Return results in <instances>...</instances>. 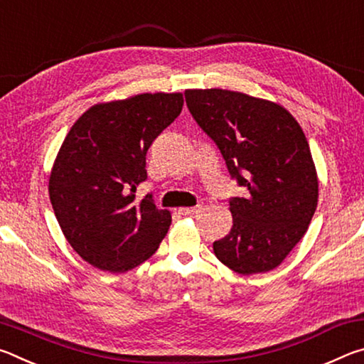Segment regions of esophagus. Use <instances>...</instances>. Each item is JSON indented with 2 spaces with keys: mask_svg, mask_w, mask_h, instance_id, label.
Instances as JSON below:
<instances>
[{
  "mask_svg": "<svg viewBox=\"0 0 364 364\" xmlns=\"http://www.w3.org/2000/svg\"><path fill=\"white\" fill-rule=\"evenodd\" d=\"M202 210V207L200 205H196V207H186V208H180V212L181 215H184V217H186V215H196V213H199Z\"/></svg>",
  "mask_w": 364,
  "mask_h": 364,
  "instance_id": "esophagus-1",
  "label": "esophagus"
}]
</instances>
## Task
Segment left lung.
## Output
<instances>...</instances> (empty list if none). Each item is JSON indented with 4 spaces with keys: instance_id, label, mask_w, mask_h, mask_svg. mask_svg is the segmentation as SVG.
Returning <instances> with one entry per match:
<instances>
[{
    "instance_id": "8db88e82",
    "label": "left lung",
    "mask_w": 364,
    "mask_h": 364,
    "mask_svg": "<svg viewBox=\"0 0 364 364\" xmlns=\"http://www.w3.org/2000/svg\"><path fill=\"white\" fill-rule=\"evenodd\" d=\"M191 115L225 159L237 186L232 228L213 242L218 260L239 274L278 267L308 230L318 204L310 146L278 104L228 90H188Z\"/></svg>"
}]
</instances>
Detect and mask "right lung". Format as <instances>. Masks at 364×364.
I'll use <instances>...</instances> for the list:
<instances>
[{
  "instance_id": "right-lung-1",
  "label": "right lung",
  "mask_w": 364,
  "mask_h": 364,
  "mask_svg": "<svg viewBox=\"0 0 364 364\" xmlns=\"http://www.w3.org/2000/svg\"><path fill=\"white\" fill-rule=\"evenodd\" d=\"M183 95H138L97 104L73 123L49 178V199L73 250L93 267L125 273L159 249L171 217L152 194L146 154L180 115Z\"/></svg>"
}]
</instances>
